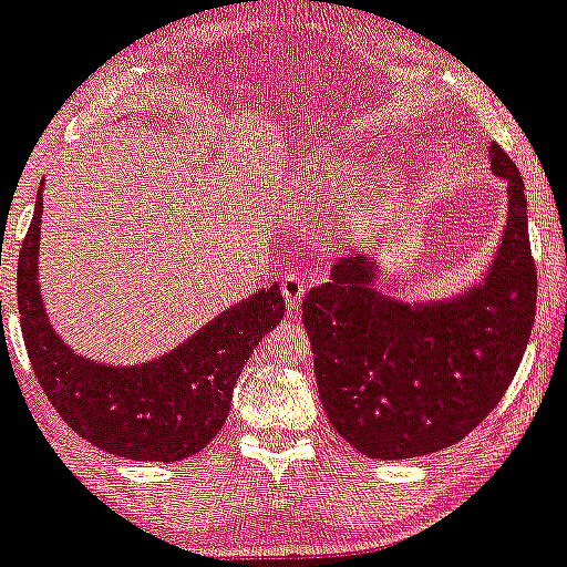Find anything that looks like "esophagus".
<instances>
[{
  "label": "esophagus",
  "mask_w": 567,
  "mask_h": 567,
  "mask_svg": "<svg viewBox=\"0 0 567 567\" xmlns=\"http://www.w3.org/2000/svg\"><path fill=\"white\" fill-rule=\"evenodd\" d=\"M303 293H307V282H303L298 274H288V277H282V296H285V303H288V312H298V303H301Z\"/></svg>",
  "instance_id": "esophagus-1"
}]
</instances>
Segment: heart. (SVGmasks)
Segmentation results:
<instances>
[{
    "instance_id": "b5f03b06",
    "label": "heart",
    "mask_w": 567,
    "mask_h": 567,
    "mask_svg": "<svg viewBox=\"0 0 567 567\" xmlns=\"http://www.w3.org/2000/svg\"><path fill=\"white\" fill-rule=\"evenodd\" d=\"M365 164L352 155H339V158L326 161L312 179V193L320 202H341L352 196L363 185Z\"/></svg>"
}]
</instances>
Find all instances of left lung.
Returning a JSON list of instances; mask_svg holds the SVG:
<instances>
[{"instance_id": "8db88e82", "label": "left lung", "mask_w": 567, "mask_h": 567, "mask_svg": "<svg viewBox=\"0 0 567 567\" xmlns=\"http://www.w3.org/2000/svg\"><path fill=\"white\" fill-rule=\"evenodd\" d=\"M508 215L487 274L465 293L406 303L377 288L369 255H344L303 296L315 377L328 420L354 450L406 460L446 450L497 406L536 320V264L519 169L489 145Z\"/></svg>"}]
</instances>
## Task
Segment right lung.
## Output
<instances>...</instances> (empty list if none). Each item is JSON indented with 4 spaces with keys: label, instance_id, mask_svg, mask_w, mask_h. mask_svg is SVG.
Listing matches in <instances>:
<instances>
[{
    "label": "right lung",
    "instance_id": "1",
    "mask_svg": "<svg viewBox=\"0 0 567 567\" xmlns=\"http://www.w3.org/2000/svg\"><path fill=\"white\" fill-rule=\"evenodd\" d=\"M42 188L18 255V312L23 344L55 412L99 450L126 460L174 463L202 452L226 422L234 384L260 339L279 326V285L260 288L198 328L161 358L110 365L61 341L37 282Z\"/></svg>",
    "mask_w": 567,
    "mask_h": 567
}]
</instances>
